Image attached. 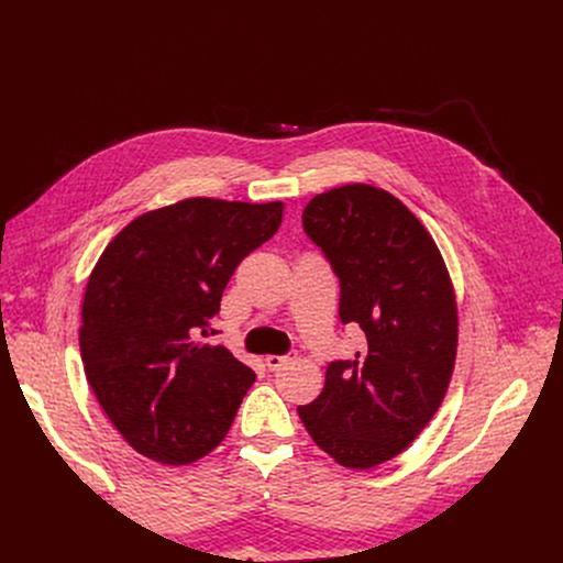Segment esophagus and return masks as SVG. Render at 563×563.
I'll list each match as a JSON object with an SVG mask.
<instances>
[{"label": "esophagus", "mask_w": 563, "mask_h": 563, "mask_svg": "<svg viewBox=\"0 0 563 563\" xmlns=\"http://www.w3.org/2000/svg\"><path fill=\"white\" fill-rule=\"evenodd\" d=\"M291 358H296V354H285V356L269 354V356H265V365H267L272 372H276V369H280L283 365H287Z\"/></svg>", "instance_id": "obj_1"}]
</instances>
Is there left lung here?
Returning a JSON list of instances; mask_svg holds the SVG:
<instances>
[{
  "label": "left lung",
  "instance_id": "left-lung-1",
  "mask_svg": "<svg viewBox=\"0 0 563 563\" xmlns=\"http://www.w3.org/2000/svg\"><path fill=\"white\" fill-rule=\"evenodd\" d=\"M302 229L339 276L341 323L367 345L328 365L298 417L336 463L367 470L404 452L441 406L456 358L454 289L428 229L378 187L313 196Z\"/></svg>",
  "mask_w": 563,
  "mask_h": 563
}]
</instances>
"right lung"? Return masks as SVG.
Wrapping results in <instances>:
<instances>
[{"instance_id": "add662e5", "label": "right lung", "mask_w": 563, "mask_h": 563, "mask_svg": "<svg viewBox=\"0 0 563 563\" xmlns=\"http://www.w3.org/2000/svg\"><path fill=\"white\" fill-rule=\"evenodd\" d=\"M283 202L187 198L129 222L93 267L79 352L98 404L140 454L187 465L229 432L256 380L200 341L235 267L278 231Z\"/></svg>"}]
</instances>
